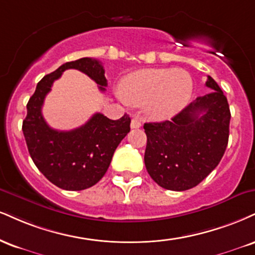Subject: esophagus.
<instances>
[{"label":"esophagus","instance_id":"obj_1","mask_svg":"<svg viewBox=\"0 0 255 255\" xmlns=\"http://www.w3.org/2000/svg\"><path fill=\"white\" fill-rule=\"evenodd\" d=\"M141 127V121L139 119H136V118H134V119H131V121H130V128H140Z\"/></svg>","mask_w":255,"mask_h":255}]
</instances>
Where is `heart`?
Here are the masks:
<instances>
[{
	"mask_svg": "<svg viewBox=\"0 0 255 255\" xmlns=\"http://www.w3.org/2000/svg\"><path fill=\"white\" fill-rule=\"evenodd\" d=\"M194 81L183 69H145L125 77L121 95L136 107H146L154 120L170 119L188 106Z\"/></svg>",
	"mask_w": 255,
	"mask_h": 255,
	"instance_id": "heart-1",
	"label": "heart"
}]
</instances>
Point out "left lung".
Masks as SVG:
<instances>
[{"label": "left lung", "mask_w": 255, "mask_h": 255, "mask_svg": "<svg viewBox=\"0 0 255 255\" xmlns=\"http://www.w3.org/2000/svg\"><path fill=\"white\" fill-rule=\"evenodd\" d=\"M205 85L213 93L196 98L171 121L143 125L146 170L161 188L172 191L194 188L225 154L231 122L229 104L210 76Z\"/></svg>", "instance_id": "1"}]
</instances>
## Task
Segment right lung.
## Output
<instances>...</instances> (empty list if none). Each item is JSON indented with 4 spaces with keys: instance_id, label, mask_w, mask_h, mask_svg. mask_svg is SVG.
<instances>
[{
    "instance_id": "add662e5",
    "label": "right lung",
    "mask_w": 255,
    "mask_h": 255,
    "mask_svg": "<svg viewBox=\"0 0 255 255\" xmlns=\"http://www.w3.org/2000/svg\"><path fill=\"white\" fill-rule=\"evenodd\" d=\"M69 69L85 73L96 82L101 91L106 90L108 83L98 60L81 58L63 64L36 85L27 103L22 131L30 158L40 172L58 188L79 191L91 188L106 174L116 147L130 130V118L125 114L119 120H110L96 113L76 129L51 128L42 116V104L53 82Z\"/></svg>"
}]
</instances>
